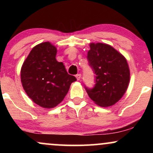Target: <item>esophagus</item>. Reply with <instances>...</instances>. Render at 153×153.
Wrapping results in <instances>:
<instances>
[{"label": "esophagus", "instance_id": "1", "mask_svg": "<svg viewBox=\"0 0 153 153\" xmlns=\"http://www.w3.org/2000/svg\"><path fill=\"white\" fill-rule=\"evenodd\" d=\"M75 77H76L77 80H79L80 79V78H81V74H77L76 75H75Z\"/></svg>", "mask_w": 153, "mask_h": 153}]
</instances>
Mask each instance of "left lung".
<instances>
[{"mask_svg":"<svg viewBox=\"0 0 153 153\" xmlns=\"http://www.w3.org/2000/svg\"><path fill=\"white\" fill-rule=\"evenodd\" d=\"M87 57L96 75L94 88H85L88 95L98 106H113L122 99L129 85L130 71L127 59L104 43H90Z\"/></svg>","mask_w":153,"mask_h":153,"instance_id":"obj_1","label":"left lung"}]
</instances>
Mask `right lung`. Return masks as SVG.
<instances>
[{"instance_id":"obj_1","label":"right lung","mask_w":153,"mask_h":153,"mask_svg":"<svg viewBox=\"0 0 153 153\" xmlns=\"http://www.w3.org/2000/svg\"><path fill=\"white\" fill-rule=\"evenodd\" d=\"M57 48L49 42L36 45L23 63L21 81L26 94L41 107L52 108L62 101L75 76L56 59Z\"/></svg>"}]
</instances>
